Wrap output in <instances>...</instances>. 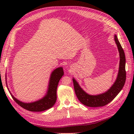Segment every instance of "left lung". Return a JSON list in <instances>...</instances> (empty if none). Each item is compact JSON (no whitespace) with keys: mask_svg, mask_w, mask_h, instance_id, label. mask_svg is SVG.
Wrapping results in <instances>:
<instances>
[{"mask_svg":"<svg viewBox=\"0 0 134 134\" xmlns=\"http://www.w3.org/2000/svg\"><path fill=\"white\" fill-rule=\"evenodd\" d=\"M115 41L120 56L119 71L116 81L107 92L97 96L88 94L80 87L76 80L73 79L74 91L77 98L82 104L87 107L96 108L107 105L120 92L124 85L126 80L125 54L116 35L115 36Z\"/></svg>","mask_w":134,"mask_h":134,"instance_id":"8db88e82","label":"left lung"}]
</instances>
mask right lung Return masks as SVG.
<instances>
[{
	"label": "right lung",
	"instance_id": "right-lung-1",
	"mask_svg": "<svg viewBox=\"0 0 134 134\" xmlns=\"http://www.w3.org/2000/svg\"><path fill=\"white\" fill-rule=\"evenodd\" d=\"M63 75L64 72L62 67H59L54 70L51 74L47 93L41 100L31 103H24L17 100L12 94L11 96L13 99L20 107L28 111L40 112L48 110L53 107L56 102L57 98L56 90L58 85L59 80Z\"/></svg>",
	"mask_w": 134,
	"mask_h": 134
}]
</instances>
